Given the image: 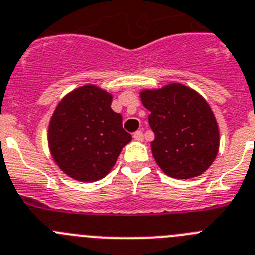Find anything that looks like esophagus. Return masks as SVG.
Returning a JSON list of instances; mask_svg holds the SVG:
<instances>
[{"instance_id": "obj_1", "label": "esophagus", "mask_w": 255, "mask_h": 255, "mask_svg": "<svg viewBox=\"0 0 255 255\" xmlns=\"http://www.w3.org/2000/svg\"><path fill=\"white\" fill-rule=\"evenodd\" d=\"M133 138L137 139V141H143V133L141 130H137V132L133 133Z\"/></svg>"}]
</instances>
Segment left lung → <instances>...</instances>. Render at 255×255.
Instances as JSON below:
<instances>
[{
  "mask_svg": "<svg viewBox=\"0 0 255 255\" xmlns=\"http://www.w3.org/2000/svg\"><path fill=\"white\" fill-rule=\"evenodd\" d=\"M142 104L151 112L155 133L151 150L161 170L175 179L205 173L216 159L220 133L205 98L183 84L141 91Z\"/></svg>",
  "mask_w": 255,
  "mask_h": 255,
  "instance_id": "1",
  "label": "left lung"
}]
</instances>
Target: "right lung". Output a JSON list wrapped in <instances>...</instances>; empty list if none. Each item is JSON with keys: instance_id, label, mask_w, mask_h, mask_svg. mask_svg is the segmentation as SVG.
Instances as JSON below:
<instances>
[{"instance_id": "obj_1", "label": "right lung", "mask_w": 255, "mask_h": 255, "mask_svg": "<svg viewBox=\"0 0 255 255\" xmlns=\"http://www.w3.org/2000/svg\"><path fill=\"white\" fill-rule=\"evenodd\" d=\"M112 99V94L95 85H84L68 93L50 118V155L75 180L104 178L132 139L123 129L122 116L111 108Z\"/></svg>"}]
</instances>
